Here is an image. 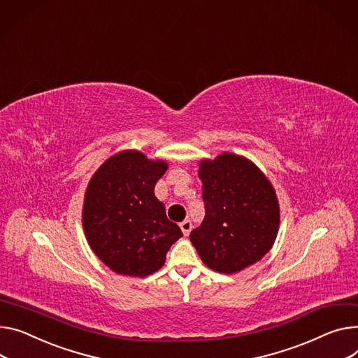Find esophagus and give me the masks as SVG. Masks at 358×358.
Returning a JSON list of instances; mask_svg holds the SVG:
<instances>
[{
  "instance_id": "34e87169",
  "label": "esophagus",
  "mask_w": 358,
  "mask_h": 358,
  "mask_svg": "<svg viewBox=\"0 0 358 358\" xmlns=\"http://www.w3.org/2000/svg\"><path fill=\"white\" fill-rule=\"evenodd\" d=\"M180 227H181L184 236H188L189 231H192V229H193V224H192V222H189V220H184V222L180 223Z\"/></svg>"
}]
</instances>
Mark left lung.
<instances>
[{"instance_id":"1","label":"left lung","mask_w":358,"mask_h":358,"mask_svg":"<svg viewBox=\"0 0 358 358\" xmlns=\"http://www.w3.org/2000/svg\"><path fill=\"white\" fill-rule=\"evenodd\" d=\"M206 216L189 241L210 269L236 273L275 243L279 204L271 181L245 157L224 152L200 161Z\"/></svg>"}]
</instances>
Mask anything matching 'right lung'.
I'll return each mask as SVG.
<instances>
[{"mask_svg":"<svg viewBox=\"0 0 358 358\" xmlns=\"http://www.w3.org/2000/svg\"><path fill=\"white\" fill-rule=\"evenodd\" d=\"M166 169L165 161L122 151L106 159L89 181L82 216L86 239L94 255L119 275L157 272L182 236L154 194Z\"/></svg>","mask_w":358,"mask_h":358,"instance_id":"1","label":"right lung"}]
</instances>
